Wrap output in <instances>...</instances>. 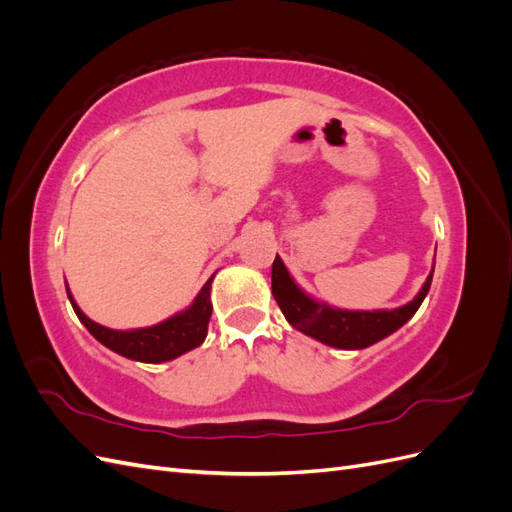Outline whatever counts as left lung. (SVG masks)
I'll return each instance as SVG.
<instances>
[{
  "instance_id": "left-lung-1",
  "label": "left lung",
  "mask_w": 512,
  "mask_h": 512,
  "mask_svg": "<svg viewBox=\"0 0 512 512\" xmlns=\"http://www.w3.org/2000/svg\"><path fill=\"white\" fill-rule=\"evenodd\" d=\"M431 277L433 269L421 292L404 307L391 309V312L389 309H378V312H348V309L331 307L305 294L294 284L282 258L275 256L271 269V290L282 314L294 329L333 348L361 350L380 342L386 335L395 333L399 327H404L427 297Z\"/></svg>"
}]
</instances>
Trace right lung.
<instances>
[{
  "mask_svg": "<svg viewBox=\"0 0 512 512\" xmlns=\"http://www.w3.org/2000/svg\"><path fill=\"white\" fill-rule=\"evenodd\" d=\"M213 275L209 277L207 284L200 288L194 303L188 309H183V312L170 316L160 324H153V327L132 329V331L106 329L102 324L87 318L81 312V307L74 303L70 288L66 290H68V299L72 303L74 314L79 316V320L85 324V329L108 350H113L132 361L164 363V361L177 359V356L185 354L188 350H194L205 342L209 318L213 312V305H211Z\"/></svg>",
  "mask_w": 512,
  "mask_h": 512,
  "instance_id": "obj_1",
  "label": "right lung"
}]
</instances>
